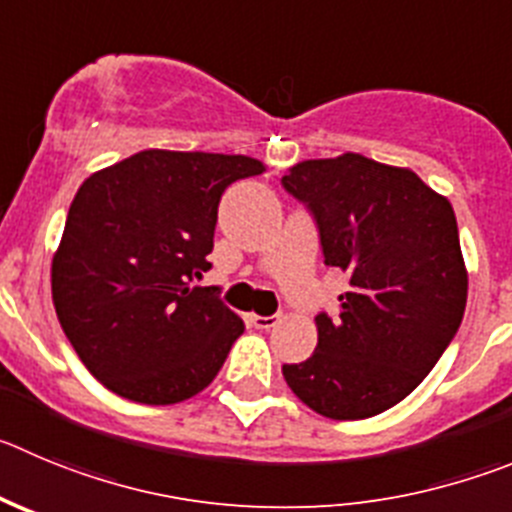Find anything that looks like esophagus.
I'll return each mask as SVG.
<instances>
[{
    "label": "esophagus",
    "instance_id": "obj_1",
    "mask_svg": "<svg viewBox=\"0 0 512 512\" xmlns=\"http://www.w3.org/2000/svg\"><path fill=\"white\" fill-rule=\"evenodd\" d=\"M280 315H247V323L255 328H260V331H270V328L278 326Z\"/></svg>",
    "mask_w": 512,
    "mask_h": 512
}]
</instances>
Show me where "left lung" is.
Returning <instances> with one entry per match:
<instances>
[{
  "mask_svg": "<svg viewBox=\"0 0 512 512\" xmlns=\"http://www.w3.org/2000/svg\"><path fill=\"white\" fill-rule=\"evenodd\" d=\"M313 217L323 262L348 275L318 346L285 364L293 394L328 419H366L407 399L434 369L467 303L452 204L414 171L361 154L315 159L280 179Z\"/></svg>",
  "mask_w": 512,
  "mask_h": 512,
  "instance_id": "8db88e82",
  "label": "left lung"
}]
</instances>
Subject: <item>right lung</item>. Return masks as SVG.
I'll list each match as a JSON object with an SVG mask.
<instances>
[{"instance_id": "add662e5", "label": "right lung", "mask_w": 512, "mask_h": 512, "mask_svg": "<svg viewBox=\"0 0 512 512\" xmlns=\"http://www.w3.org/2000/svg\"><path fill=\"white\" fill-rule=\"evenodd\" d=\"M265 166L250 156L141 151L83 181L52 260L60 326L90 374L141 404H176L222 369L245 323L212 267L224 189Z\"/></svg>"}]
</instances>
